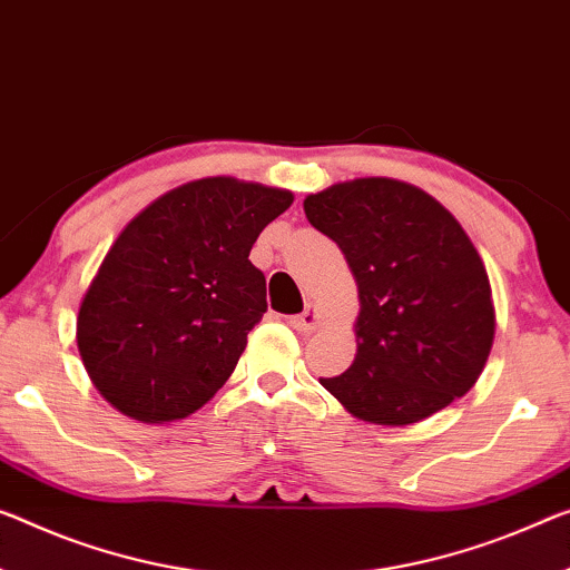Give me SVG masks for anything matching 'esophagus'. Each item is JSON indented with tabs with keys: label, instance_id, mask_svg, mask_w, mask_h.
Instances as JSON below:
<instances>
[{
	"label": "esophagus",
	"instance_id": "esophagus-1",
	"mask_svg": "<svg viewBox=\"0 0 570 570\" xmlns=\"http://www.w3.org/2000/svg\"><path fill=\"white\" fill-rule=\"evenodd\" d=\"M315 323H318V315H315L313 308H305L301 315H293L291 318V326L295 331H301V334H311L315 328Z\"/></svg>",
	"mask_w": 570,
	"mask_h": 570
}]
</instances>
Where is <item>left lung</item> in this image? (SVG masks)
<instances>
[{
  "label": "left lung",
  "instance_id": "8db88e82",
  "mask_svg": "<svg viewBox=\"0 0 570 570\" xmlns=\"http://www.w3.org/2000/svg\"><path fill=\"white\" fill-rule=\"evenodd\" d=\"M358 285L356 356L321 384L348 413L410 425L474 387L494 341L492 287L461 224L390 178L338 183L303 200Z\"/></svg>",
  "mask_w": 570,
  "mask_h": 570
}]
</instances>
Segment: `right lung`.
Listing matches in <instances>:
<instances>
[{"label": "right lung", "mask_w": 570, "mask_h": 570, "mask_svg": "<svg viewBox=\"0 0 570 570\" xmlns=\"http://www.w3.org/2000/svg\"><path fill=\"white\" fill-rule=\"evenodd\" d=\"M293 194L234 178L170 190L117 236L78 311V352L96 390L142 423L204 407L267 311L249 262Z\"/></svg>", "instance_id": "1"}]
</instances>
